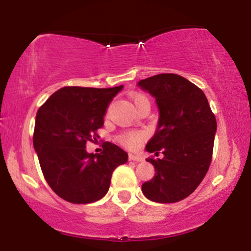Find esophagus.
Segmentation results:
<instances>
[{"label": "esophagus", "instance_id": "obj_1", "mask_svg": "<svg viewBox=\"0 0 251 251\" xmlns=\"http://www.w3.org/2000/svg\"><path fill=\"white\" fill-rule=\"evenodd\" d=\"M129 160H134V162H143L144 158L140 154H134V153H129L128 155Z\"/></svg>", "mask_w": 251, "mask_h": 251}]
</instances>
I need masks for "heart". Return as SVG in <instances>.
Returning a JSON list of instances; mask_svg holds the SVG:
<instances>
[{
	"label": "heart",
	"instance_id": "b5f03b06",
	"mask_svg": "<svg viewBox=\"0 0 251 251\" xmlns=\"http://www.w3.org/2000/svg\"><path fill=\"white\" fill-rule=\"evenodd\" d=\"M142 100H148L145 97L142 96V94H135L133 96V102L134 105L137 102L142 101ZM144 134L142 132L138 131H129V132H124L119 135V142L123 144V145L127 146L129 149H134L139 145L140 142H143Z\"/></svg>",
	"mask_w": 251,
	"mask_h": 251
}]
</instances>
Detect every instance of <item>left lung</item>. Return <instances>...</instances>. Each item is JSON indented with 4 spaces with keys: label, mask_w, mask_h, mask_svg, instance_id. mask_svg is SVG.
<instances>
[{
    "label": "left lung",
    "mask_w": 251,
    "mask_h": 251,
    "mask_svg": "<svg viewBox=\"0 0 251 251\" xmlns=\"http://www.w3.org/2000/svg\"><path fill=\"white\" fill-rule=\"evenodd\" d=\"M139 88L155 99L159 118L146 151L163 158L150 162L154 177L142 191L157 203H175L197 189L208 172L217 123L201 88L177 74H158L140 80Z\"/></svg>",
    "instance_id": "8db88e82"
}]
</instances>
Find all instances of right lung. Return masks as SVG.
I'll use <instances>...</instances> for the list:
<instances>
[{
	"mask_svg": "<svg viewBox=\"0 0 251 251\" xmlns=\"http://www.w3.org/2000/svg\"><path fill=\"white\" fill-rule=\"evenodd\" d=\"M123 86L111 88L62 87L48 98L35 118L33 144L45 179L62 200L97 201L107 194L113 171L127 152L106 142L101 153H88L103 116Z\"/></svg>",
	"mask_w": 251,
	"mask_h": 251,
	"instance_id": "add662e5",
	"label": "right lung"
}]
</instances>
